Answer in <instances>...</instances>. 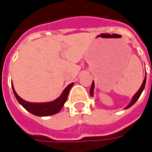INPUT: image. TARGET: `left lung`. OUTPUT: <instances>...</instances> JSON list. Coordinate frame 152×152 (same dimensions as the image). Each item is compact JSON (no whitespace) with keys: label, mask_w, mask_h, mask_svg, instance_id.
Segmentation results:
<instances>
[{"label":"left lung","mask_w":152,"mask_h":152,"mask_svg":"<svg viewBox=\"0 0 152 152\" xmlns=\"http://www.w3.org/2000/svg\"><path fill=\"white\" fill-rule=\"evenodd\" d=\"M146 76H145V78H144V80H143V83L142 85V86H141V88L139 89V91L136 93V94L133 96V98H132V99L131 103L128 104V106H127V108L126 109H128V108H129V107H131L132 105H133L134 104L136 103V101L138 99V98L140 97V95H141V94H142V92L143 91V90H144V88H145V85H146ZM93 91H94V82L92 83V86H91V91H90V93H91V95H93Z\"/></svg>","instance_id":"left-lung-1"}]
</instances>
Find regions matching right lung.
Listing matches in <instances>:
<instances>
[{
    "label": "right lung",
    "instance_id": "right-lung-1",
    "mask_svg": "<svg viewBox=\"0 0 152 152\" xmlns=\"http://www.w3.org/2000/svg\"><path fill=\"white\" fill-rule=\"evenodd\" d=\"M72 85L73 83L68 85L64 91L62 92L60 97H58L54 101L48 102V103H29V102L25 101L16 94L13 86H12V89H13L14 94L18 102L26 110H28L29 113L37 116H49V115H53V114L58 113L62 109L64 103L68 96L70 89L72 88Z\"/></svg>",
    "mask_w": 152,
    "mask_h": 152
}]
</instances>
